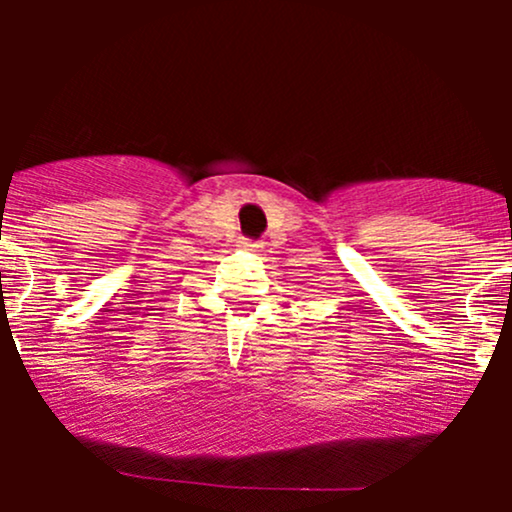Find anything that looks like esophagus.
<instances>
[{
	"label": "esophagus",
	"instance_id": "1",
	"mask_svg": "<svg viewBox=\"0 0 512 512\" xmlns=\"http://www.w3.org/2000/svg\"><path fill=\"white\" fill-rule=\"evenodd\" d=\"M240 248L257 252L262 248V243H260V240H252V238H240Z\"/></svg>",
	"mask_w": 512,
	"mask_h": 512
}]
</instances>
